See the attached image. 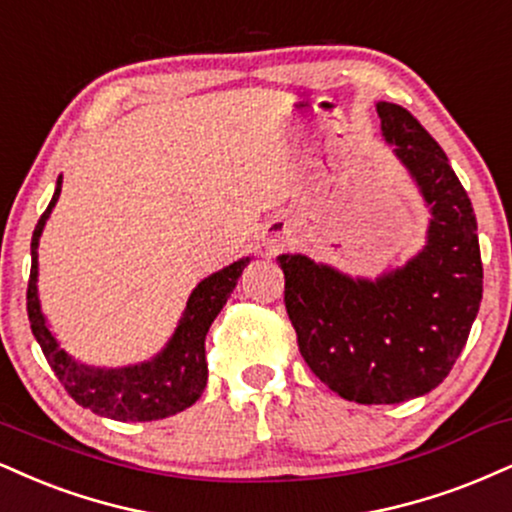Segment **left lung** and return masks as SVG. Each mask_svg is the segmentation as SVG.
I'll list each match as a JSON object with an SVG mask.
<instances>
[{
	"instance_id": "left-lung-1",
	"label": "left lung",
	"mask_w": 512,
	"mask_h": 512,
	"mask_svg": "<svg viewBox=\"0 0 512 512\" xmlns=\"http://www.w3.org/2000/svg\"><path fill=\"white\" fill-rule=\"evenodd\" d=\"M377 114L432 212L427 245L377 281L279 255L300 355L331 391L362 405L403 403L448 377L479 312L484 276L472 202L446 152L408 109L379 102Z\"/></svg>"
}]
</instances>
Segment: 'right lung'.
Instances as JSON below:
<instances>
[{"mask_svg": "<svg viewBox=\"0 0 512 512\" xmlns=\"http://www.w3.org/2000/svg\"><path fill=\"white\" fill-rule=\"evenodd\" d=\"M61 193V176L57 181L52 202L42 214L33 231L30 243V281H28V319L33 336L38 338L42 353L49 367L57 374L69 396L78 405L119 422H152L176 415L190 408L202 396L207 386V360H205V336L214 317L226 305L229 295L248 267L250 257L229 264L221 272H214L195 286L190 293L186 310L178 322L174 336L169 338L162 353L140 365L104 369L76 362L59 346L45 322L38 298V245L45 221L52 214Z\"/></svg>", "mask_w": 512, "mask_h": 512, "instance_id": "add662e5", "label": "right lung"}]
</instances>
